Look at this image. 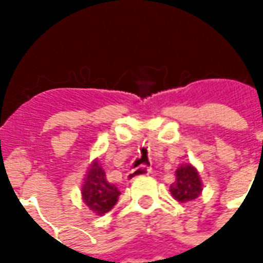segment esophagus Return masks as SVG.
Returning a JSON list of instances; mask_svg holds the SVG:
<instances>
[{
	"instance_id": "obj_1",
	"label": "esophagus",
	"mask_w": 263,
	"mask_h": 263,
	"mask_svg": "<svg viewBox=\"0 0 263 263\" xmlns=\"http://www.w3.org/2000/svg\"><path fill=\"white\" fill-rule=\"evenodd\" d=\"M151 175V169L146 167V166H139L137 169H132V171L128 172V175H126V179L132 182L134 179H137V177H141V176H148Z\"/></svg>"
}]
</instances>
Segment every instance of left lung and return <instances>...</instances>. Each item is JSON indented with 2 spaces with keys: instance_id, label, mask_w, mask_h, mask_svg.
Returning a JSON list of instances; mask_svg holds the SVG:
<instances>
[{
  "instance_id": "1",
  "label": "left lung",
  "mask_w": 263,
  "mask_h": 263,
  "mask_svg": "<svg viewBox=\"0 0 263 263\" xmlns=\"http://www.w3.org/2000/svg\"><path fill=\"white\" fill-rule=\"evenodd\" d=\"M176 180L171 184V193L179 203L193 201L203 192V182L198 171L192 163H184L176 169Z\"/></svg>"
}]
</instances>
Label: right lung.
I'll list each match as a JSON object with an SVG mask.
<instances>
[{
    "label": "right lung",
    "mask_w": 263,
    "mask_h": 263,
    "mask_svg": "<svg viewBox=\"0 0 263 263\" xmlns=\"http://www.w3.org/2000/svg\"><path fill=\"white\" fill-rule=\"evenodd\" d=\"M118 196L120 190L107 180L101 163L98 159L92 160L81 184V198L84 204L96 215H104L114 207Z\"/></svg>",
    "instance_id": "obj_1"
}]
</instances>
